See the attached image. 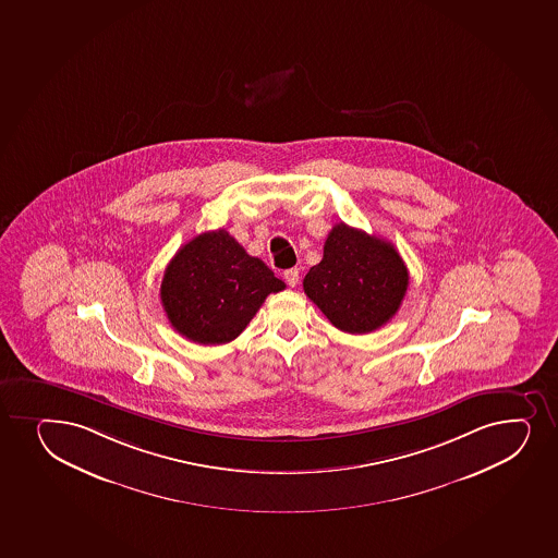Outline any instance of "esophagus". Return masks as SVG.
Instances as JSON below:
<instances>
[{"label":"esophagus","mask_w":558,"mask_h":558,"mask_svg":"<svg viewBox=\"0 0 558 558\" xmlns=\"http://www.w3.org/2000/svg\"><path fill=\"white\" fill-rule=\"evenodd\" d=\"M283 278H286V282H288L291 288H294V286L299 283V278H301V270L296 269V267L288 269L283 272Z\"/></svg>","instance_id":"1"}]
</instances>
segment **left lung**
Returning a JSON list of instances; mask_svg holds the SVG:
<instances>
[{
	"instance_id": "8db88e82",
	"label": "left lung",
	"mask_w": 558,
	"mask_h": 558,
	"mask_svg": "<svg viewBox=\"0 0 558 558\" xmlns=\"http://www.w3.org/2000/svg\"><path fill=\"white\" fill-rule=\"evenodd\" d=\"M302 286L341 332L367 333L401 307L408 269L393 244L339 222L326 238L320 264Z\"/></svg>"
}]
</instances>
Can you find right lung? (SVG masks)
<instances>
[{
	"instance_id": "right-lung-1",
	"label": "right lung",
	"mask_w": 558,
	"mask_h": 558,
	"mask_svg": "<svg viewBox=\"0 0 558 558\" xmlns=\"http://www.w3.org/2000/svg\"><path fill=\"white\" fill-rule=\"evenodd\" d=\"M286 283L226 230L183 244L165 269L161 304L175 332L201 344L230 343Z\"/></svg>"
}]
</instances>
